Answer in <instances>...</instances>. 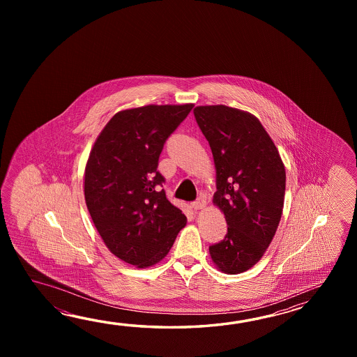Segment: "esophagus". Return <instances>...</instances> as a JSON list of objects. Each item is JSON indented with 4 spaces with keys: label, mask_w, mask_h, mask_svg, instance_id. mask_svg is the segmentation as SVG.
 <instances>
[{
    "label": "esophagus",
    "mask_w": 357,
    "mask_h": 357,
    "mask_svg": "<svg viewBox=\"0 0 357 357\" xmlns=\"http://www.w3.org/2000/svg\"><path fill=\"white\" fill-rule=\"evenodd\" d=\"M205 204H206V202H205L204 195H200V197H197V200L192 203V208L194 209H203L204 208Z\"/></svg>",
    "instance_id": "esophagus-1"
}]
</instances>
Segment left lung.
Here are the masks:
<instances>
[{
  "label": "left lung",
  "mask_w": 357,
  "mask_h": 357,
  "mask_svg": "<svg viewBox=\"0 0 357 357\" xmlns=\"http://www.w3.org/2000/svg\"><path fill=\"white\" fill-rule=\"evenodd\" d=\"M194 116L212 149L217 169L213 202L228 227L209 252L222 272L243 273L264 255L280 225L284 166L255 116L223 105L197 107Z\"/></svg>",
  "instance_id": "left-lung-1"
}]
</instances>
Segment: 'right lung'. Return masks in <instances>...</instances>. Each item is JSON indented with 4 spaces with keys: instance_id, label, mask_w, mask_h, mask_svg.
<instances>
[{
    "instance_id": "obj_1",
    "label": "right lung",
    "mask_w": 357,
    "mask_h": 357,
    "mask_svg": "<svg viewBox=\"0 0 357 357\" xmlns=\"http://www.w3.org/2000/svg\"><path fill=\"white\" fill-rule=\"evenodd\" d=\"M194 105L139 107L114 114L97 137L85 167L84 195L109 251L146 268L168 254L186 225L169 203L158 160L165 143Z\"/></svg>"
}]
</instances>
